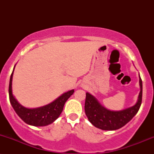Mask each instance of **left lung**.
I'll return each mask as SVG.
<instances>
[{
    "label": "left lung",
    "mask_w": 154,
    "mask_h": 154,
    "mask_svg": "<svg viewBox=\"0 0 154 154\" xmlns=\"http://www.w3.org/2000/svg\"><path fill=\"white\" fill-rule=\"evenodd\" d=\"M139 84L140 91L136 103L120 111L109 110L102 106L95 96L86 93L85 111L90 122L103 130H116L125 126L137 114L142 102L143 83L140 75Z\"/></svg>",
    "instance_id": "8db88e82"
}]
</instances>
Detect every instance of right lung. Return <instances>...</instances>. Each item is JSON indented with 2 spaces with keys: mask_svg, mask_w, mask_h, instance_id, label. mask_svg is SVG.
<instances>
[{
  "mask_svg": "<svg viewBox=\"0 0 154 154\" xmlns=\"http://www.w3.org/2000/svg\"><path fill=\"white\" fill-rule=\"evenodd\" d=\"M15 66L11 75L9 88H8L10 103L13 109H14L17 115L27 125L35 127H43L51 125L55 120L58 119L62 112L65 103L73 94L75 91L71 90L67 91L60 95L59 98H56L53 102L43 106L37 108L24 107L17 101L12 93V79H13Z\"/></svg>",
  "mask_w": 154,
  "mask_h": 154,
  "instance_id": "1",
  "label": "right lung"
}]
</instances>
